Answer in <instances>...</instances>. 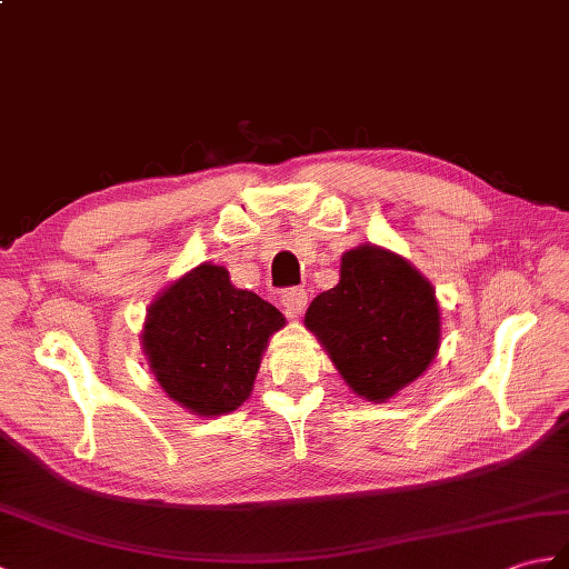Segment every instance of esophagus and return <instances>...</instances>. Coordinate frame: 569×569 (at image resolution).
<instances>
[{"label": "esophagus", "instance_id": "1", "mask_svg": "<svg viewBox=\"0 0 569 569\" xmlns=\"http://www.w3.org/2000/svg\"><path fill=\"white\" fill-rule=\"evenodd\" d=\"M281 306L286 308L288 317L302 315V310H306V306H308L306 288H286L281 293Z\"/></svg>", "mask_w": 569, "mask_h": 569}]
</instances>
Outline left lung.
Wrapping results in <instances>:
<instances>
[{"mask_svg": "<svg viewBox=\"0 0 569 569\" xmlns=\"http://www.w3.org/2000/svg\"><path fill=\"white\" fill-rule=\"evenodd\" d=\"M339 273V283L310 302L306 327L356 395L386 402L439 351V302L412 263L376 244L349 249Z\"/></svg>", "mask_w": 569, "mask_h": 569, "instance_id": "obj_1", "label": "left lung"}]
</instances>
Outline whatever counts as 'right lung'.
<instances>
[{"label":"right lung","instance_id":"1","mask_svg":"<svg viewBox=\"0 0 569 569\" xmlns=\"http://www.w3.org/2000/svg\"><path fill=\"white\" fill-rule=\"evenodd\" d=\"M286 317L230 273L201 263L162 290L142 327V349L171 400L201 417L228 415L254 388L269 337Z\"/></svg>","mask_w":569,"mask_h":569}]
</instances>
